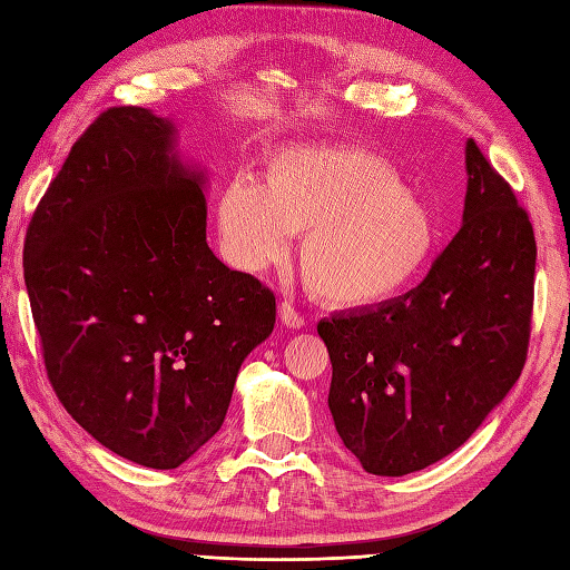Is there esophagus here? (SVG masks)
<instances>
[{
	"instance_id": "obj_1",
	"label": "esophagus",
	"mask_w": 570,
	"mask_h": 570,
	"mask_svg": "<svg viewBox=\"0 0 570 570\" xmlns=\"http://www.w3.org/2000/svg\"><path fill=\"white\" fill-rule=\"evenodd\" d=\"M278 318H282L286 328H304L306 325L304 316H301V313L294 308V304H288V301H282V304H278Z\"/></svg>"
}]
</instances>
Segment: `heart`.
Wrapping results in <instances>:
<instances>
[{
	"instance_id": "b5f03b06",
	"label": "heart",
	"mask_w": 570,
	"mask_h": 570,
	"mask_svg": "<svg viewBox=\"0 0 570 570\" xmlns=\"http://www.w3.org/2000/svg\"><path fill=\"white\" fill-rule=\"evenodd\" d=\"M217 233L242 272L284 259L288 235H304L308 292L337 308H365L416 282L439 249L441 223L377 154L292 147L274 156L262 184L229 180L217 198Z\"/></svg>"
}]
</instances>
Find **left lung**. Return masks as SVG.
<instances>
[{
  "label": "left lung",
  "mask_w": 570,
  "mask_h": 570,
  "mask_svg": "<svg viewBox=\"0 0 570 570\" xmlns=\"http://www.w3.org/2000/svg\"><path fill=\"white\" fill-rule=\"evenodd\" d=\"M463 225L409 294L318 323L350 453L399 478L453 453L524 370L537 239L512 186L465 144Z\"/></svg>",
  "instance_id": "8db88e82"
}]
</instances>
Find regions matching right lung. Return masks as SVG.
<instances>
[{
	"instance_id": "1",
	"label": "right lung",
	"mask_w": 570,
	"mask_h": 570,
	"mask_svg": "<svg viewBox=\"0 0 570 570\" xmlns=\"http://www.w3.org/2000/svg\"><path fill=\"white\" fill-rule=\"evenodd\" d=\"M176 127L110 107L36 205L23 278L48 382L95 441L171 470L220 431L239 365L276 321L259 278L205 242V176Z\"/></svg>"
}]
</instances>
